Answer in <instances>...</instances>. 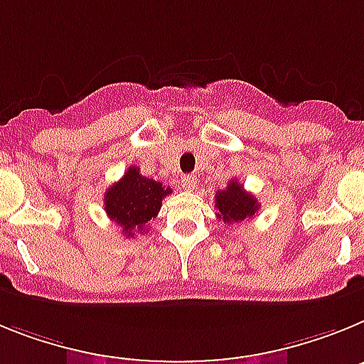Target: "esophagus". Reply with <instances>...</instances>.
Returning <instances> with one entry per match:
<instances>
[{"instance_id":"34e87169","label":"esophagus","mask_w":364,"mask_h":364,"mask_svg":"<svg viewBox=\"0 0 364 364\" xmlns=\"http://www.w3.org/2000/svg\"><path fill=\"white\" fill-rule=\"evenodd\" d=\"M181 186L185 188V191H194L196 186H198V181H196L194 176H183Z\"/></svg>"}]
</instances>
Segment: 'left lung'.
Instances as JSON below:
<instances>
[{"mask_svg":"<svg viewBox=\"0 0 364 364\" xmlns=\"http://www.w3.org/2000/svg\"><path fill=\"white\" fill-rule=\"evenodd\" d=\"M214 208L218 210V218L223 220V223L232 225V223H240V221L255 216V213H258V208H260V203L255 196L243 188V185L232 179L225 191L216 192Z\"/></svg>","mask_w":364,"mask_h":364,"instance_id":"obj_1","label":"left lung"}]
</instances>
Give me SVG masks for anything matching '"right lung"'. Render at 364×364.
<instances>
[{"instance_id": "1", "label": "right lung", "mask_w": 364, "mask_h": 364, "mask_svg": "<svg viewBox=\"0 0 364 364\" xmlns=\"http://www.w3.org/2000/svg\"><path fill=\"white\" fill-rule=\"evenodd\" d=\"M172 194L170 186L144 178L137 166H129L104 194V208L109 220L122 229L126 238H134L135 230L144 232V225L161 210L164 196Z\"/></svg>"}]
</instances>
